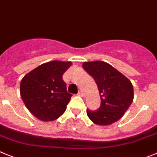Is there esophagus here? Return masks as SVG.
<instances>
[{
	"instance_id": "obj_1",
	"label": "esophagus",
	"mask_w": 157,
	"mask_h": 157,
	"mask_svg": "<svg viewBox=\"0 0 157 157\" xmlns=\"http://www.w3.org/2000/svg\"><path fill=\"white\" fill-rule=\"evenodd\" d=\"M78 94L80 95V96H81V97H83V96H84V94H83V92L82 91V90H79Z\"/></svg>"
}]
</instances>
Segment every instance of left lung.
<instances>
[{"label": "left lung", "instance_id": "left-lung-1", "mask_svg": "<svg viewBox=\"0 0 157 157\" xmlns=\"http://www.w3.org/2000/svg\"><path fill=\"white\" fill-rule=\"evenodd\" d=\"M83 69L91 76L98 87L101 105L96 111L87 110L94 123L108 125L119 120L133 101V87L127 77L103 61L85 62Z\"/></svg>", "mask_w": 157, "mask_h": 157}]
</instances>
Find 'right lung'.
I'll return each instance as SVG.
<instances>
[{
  "label": "right lung",
  "mask_w": 157,
  "mask_h": 157,
  "mask_svg": "<svg viewBox=\"0 0 157 157\" xmlns=\"http://www.w3.org/2000/svg\"><path fill=\"white\" fill-rule=\"evenodd\" d=\"M71 62L45 63L22 78L20 94L29 112L39 120L50 121L65 112L72 94L68 93L63 75Z\"/></svg>",
  "instance_id": "right-lung-1"
}]
</instances>
